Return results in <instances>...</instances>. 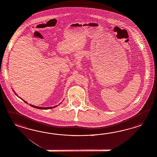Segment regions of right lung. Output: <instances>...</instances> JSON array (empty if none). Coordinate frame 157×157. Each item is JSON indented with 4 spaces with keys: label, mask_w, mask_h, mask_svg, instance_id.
Masks as SVG:
<instances>
[{
    "label": "right lung",
    "mask_w": 157,
    "mask_h": 157,
    "mask_svg": "<svg viewBox=\"0 0 157 157\" xmlns=\"http://www.w3.org/2000/svg\"><path fill=\"white\" fill-rule=\"evenodd\" d=\"M24 102H25V103H26V104H28L26 101H24ZM30 106H32V107H34V108H37V109H52V108H55V107H56V106H53V107H47V108H43V107H38V106H34L33 105H30Z\"/></svg>",
    "instance_id": "right-lung-1"
}]
</instances>
